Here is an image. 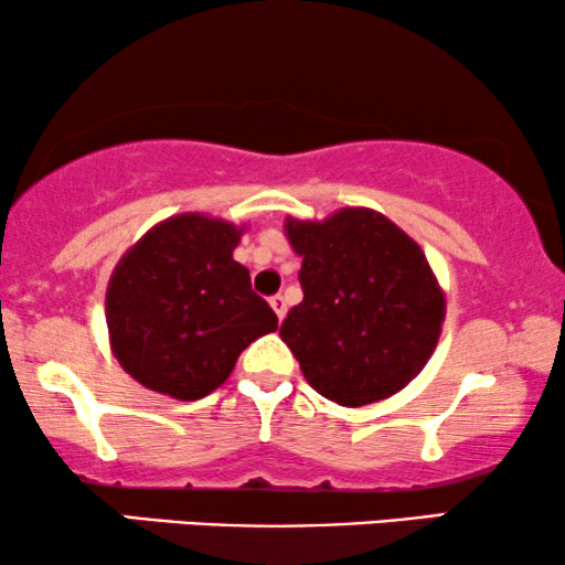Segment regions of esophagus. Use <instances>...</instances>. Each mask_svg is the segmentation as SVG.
<instances>
[{
	"mask_svg": "<svg viewBox=\"0 0 565 565\" xmlns=\"http://www.w3.org/2000/svg\"><path fill=\"white\" fill-rule=\"evenodd\" d=\"M269 306H273L275 309V313H277V319H285V311H288V306H285V298L280 296V292H277V296H273L269 298Z\"/></svg>",
	"mask_w": 565,
	"mask_h": 565,
	"instance_id": "obj_1",
	"label": "esophagus"
}]
</instances>
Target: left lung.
Here are the masks:
<instances>
[{
    "mask_svg": "<svg viewBox=\"0 0 565 565\" xmlns=\"http://www.w3.org/2000/svg\"><path fill=\"white\" fill-rule=\"evenodd\" d=\"M300 256L303 300L280 327L300 371L342 407L386 399L434 353L444 292L423 248L381 212L345 207L327 217L285 220Z\"/></svg>",
    "mask_w": 565,
    "mask_h": 565,
    "instance_id": "8db88e82",
    "label": "left lung"
}]
</instances>
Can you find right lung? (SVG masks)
Segmentation results:
<instances>
[{"label":"right lung","instance_id":"right-lung-1","mask_svg":"<svg viewBox=\"0 0 565 565\" xmlns=\"http://www.w3.org/2000/svg\"><path fill=\"white\" fill-rule=\"evenodd\" d=\"M241 231L196 212L175 215L116 265L108 334L121 369L142 386L175 399L207 397L254 340L277 329L248 269L233 259Z\"/></svg>","mask_w":565,"mask_h":565}]
</instances>
